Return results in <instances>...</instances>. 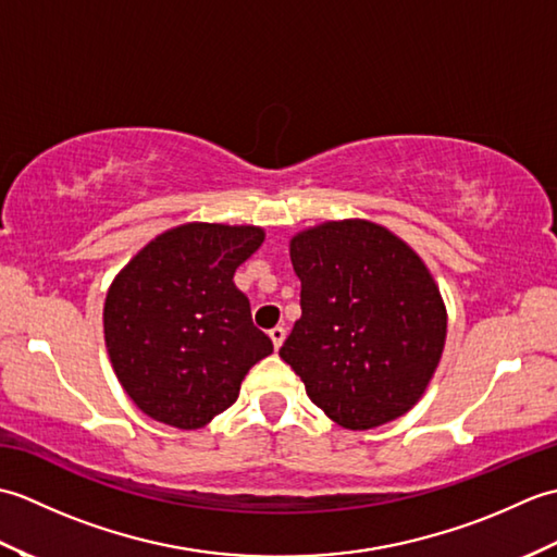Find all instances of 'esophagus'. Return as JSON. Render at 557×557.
<instances>
[{"label":"esophagus","mask_w":557,"mask_h":557,"mask_svg":"<svg viewBox=\"0 0 557 557\" xmlns=\"http://www.w3.org/2000/svg\"><path fill=\"white\" fill-rule=\"evenodd\" d=\"M268 335H270V339H272V347L280 349V347H282V342H285V337H287V330L277 325V327H272Z\"/></svg>","instance_id":"esophagus-1"}]
</instances>
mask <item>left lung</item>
Here are the masks:
<instances>
[{
    "instance_id": "obj_1",
    "label": "left lung",
    "mask_w": 557,
    "mask_h": 557,
    "mask_svg": "<svg viewBox=\"0 0 557 557\" xmlns=\"http://www.w3.org/2000/svg\"><path fill=\"white\" fill-rule=\"evenodd\" d=\"M301 318L280 349L306 395L351 431L407 413L433 377L447 315L423 260L381 224L325 222L289 244Z\"/></svg>"
}]
</instances>
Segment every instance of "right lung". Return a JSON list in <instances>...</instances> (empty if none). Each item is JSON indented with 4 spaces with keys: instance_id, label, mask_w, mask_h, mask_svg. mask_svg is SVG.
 Returning <instances> with one entry per match:
<instances>
[{
    "instance_id": "obj_1",
    "label": "right lung",
    "mask_w": 557,
    "mask_h": 557,
    "mask_svg": "<svg viewBox=\"0 0 557 557\" xmlns=\"http://www.w3.org/2000/svg\"><path fill=\"white\" fill-rule=\"evenodd\" d=\"M260 227L191 222L134 256L104 299V342L126 395L150 419L194 431L230 409L244 375L272 351L234 272Z\"/></svg>"
}]
</instances>
